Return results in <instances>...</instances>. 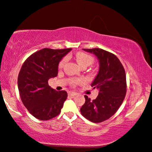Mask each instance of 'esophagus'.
<instances>
[{
	"mask_svg": "<svg viewBox=\"0 0 152 152\" xmlns=\"http://www.w3.org/2000/svg\"><path fill=\"white\" fill-rule=\"evenodd\" d=\"M69 96H75V95H77V94H76V93H75V92H71V91H70V92H69Z\"/></svg>",
	"mask_w": 152,
	"mask_h": 152,
	"instance_id": "esophagus-1",
	"label": "esophagus"
}]
</instances>
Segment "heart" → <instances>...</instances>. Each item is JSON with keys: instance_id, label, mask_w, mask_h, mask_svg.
Instances as JSON below:
<instances>
[{"instance_id": "b5f03b06", "label": "heart", "mask_w": 152, "mask_h": 152, "mask_svg": "<svg viewBox=\"0 0 152 152\" xmlns=\"http://www.w3.org/2000/svg\"><path fill=\"white\" fill-rule=\"evenodd\" d=\"M75 58L77 62L80 65L81 67L83 66H89L91 65L92 63L94 62V58H93L91 55L88 54H86V53H83V52H79L77 53L75 55ZM66 61V58L65 57L62 58L59 64H58V67H63V65H65V63ZM81 82H83V80L81 79H71L70 83L72 86H74V85L81 83Z\"/></svg>"}]
</instances>
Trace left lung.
<instances>
[{"label":"left lung","instance_id":"obj_1","mask_svg":"<svg viewBox=\"0 0 152 152\" xmlns=\"http://www.w3.org/2000/svg\"><path fill=\"white\" fill-rule=\"evenodd\" d=\"M83 50L93 53L99 59V73L91 84L94 89H99V95L93 101L85 95L81 113L90 121L101 123L113 116L124 102L127 91L126 71L113 53L99 48Z\"/></svg>","mask_w":152,"mask_h":152}]
</instances>
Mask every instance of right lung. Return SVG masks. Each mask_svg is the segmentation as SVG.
<instances>
[{"label":"right lung","mask_w":152,"mask_h":152,"mask_svg":"<svg viewBox=\"0 0 152 152\" xmlns=\"http://www.w3.org/2000/svg\"><path fill=\"white\" fill-rule=\"evenodd\" d=\"M71 49L44 48L29 56L18 76V87L23 105L34 118L47 121L57 117L67 97L65 91H56L48 81L58 73V65Z\"/></svg>","instance_id":"add662e5"}]
</instances>
